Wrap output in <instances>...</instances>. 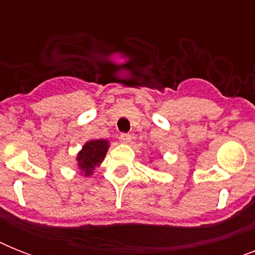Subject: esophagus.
I'll return each mask as SVG.
<instances>
[{
	"label": "esophagus",
	"instance_id": "obj_1",
	"mask_svg": "<svg viewBox=\"0 0 255 255\" xmlns=\"http://www.w3.org/2000/svg\"><path fill=\"white\" fill-rule=\"evenodd\" d=\"M119 140H120V143L128 144L129 141H131V135H128V133H122V135L119 136Z\"/></svg>",
	"mask_w": 255,
	"mask_h": 255
}]
</instances>
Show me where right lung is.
<instances>
[{"label": "right lung", "mask_w": 255, "mask_h": 255, "mask_svg": "<svg viewBox=\"0 0 255 255\" xmlns=\"http://www.w3.org/2000/svg\"><path fill=\"white\" fill-rule=\"evenodd\" d=\"M108 147H110L108 140L98 139L87 141L77 156L78 167L82 170V173L85 176L92 174V170L100 165L106 157Z\"/></svg>", "instance_id": "1"}]
</instances>
